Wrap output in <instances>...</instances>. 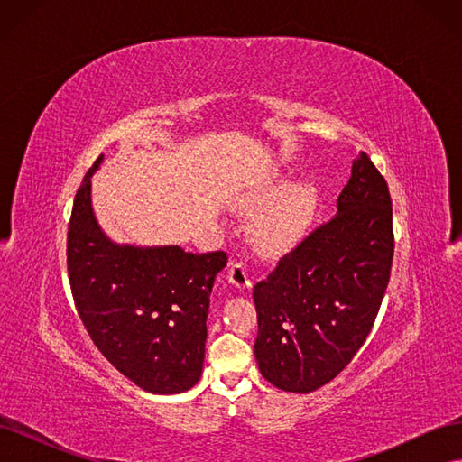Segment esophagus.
Returning <instances> with one entry per match:
<instances>
[{
  "mask_svg": "<svg viewBox=\"0 0 462 462\" xmlns=\"http://www.w3.org/2000/svg\"><path fill=\"white\" fill-rule=\"evenodd\" d=\"M229 279H231V283H235V287H239V289L253 287V275H250L246 263H243L239 260H231Z\"/></svg>",
  "mask_w": 462,
  "mask_h": 462,
  "instance_id": "34e87169",
  "label": "esophagus"
}]
</instances>
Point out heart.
Instances as JSON below:
<instances>
[{"instance_id": "obj_1", "label": "heart", "mask_w": 462, "mask_h": 462, "mask_svg": "<svg viewBox=\"0 0 462 462\" xmlns=\"http://www.w3.org/2000/svg\"><path fill=\"white\" fill-rule=\"evenodd\" d=\"M316 208V192L306 185L289 189L279 202L265 212L256 226L258 241L270 250L289 245L309 223Z\"/></svg>"}]
</instances>
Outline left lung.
<instances>
[{"mask_svg":"<svg viewBox=\"0 0 462 462\" xmlns=\"http://www.w3.org/2000/svg\"><path fill=\"white\" fill-rule=\"evenodd\" d=\"M393 250L387 183L360 152L337 214L254 285V356L265 380L291 393H310L346 368L380 312Z\"/></svg>","mask_w":462,"mask_h":462,"instance_id":"8db88e82","label":"left lung"}]
</instances>
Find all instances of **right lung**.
Returning a JSON list of instances; mask_svg holds the SVG:
<instances>
[{
	"mask_svg": "<svg viewBox=\"0 0 462 462\" xmlns=\"http://www.w3.org/2000/svg\"><path fill=\"white\" fill-rule=\"evenodd\" d=\"M102 160L82 179L67 231L79 318L97 351L138 387L183 393L200 380L209 292L227 254L111 243L90 204V177Z\"/></svg>",
	"mask_w": 462,
	"mask_h": 462,
	"instance_id": "right-lung-1",
	"label": "right lung"
}]
</instances>
